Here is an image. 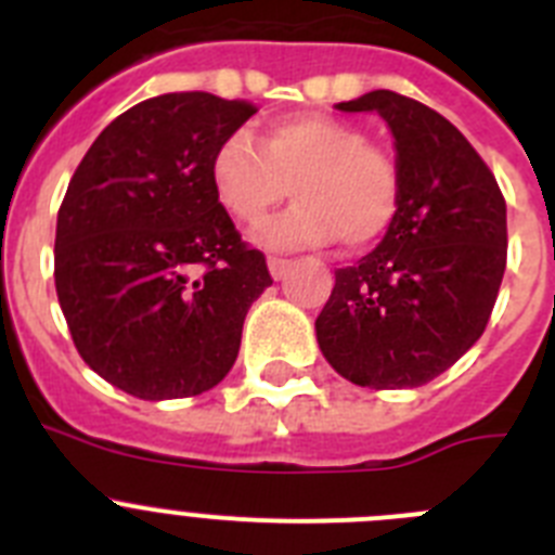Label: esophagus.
Instances as JSON below:
<instances>
[{"mask_svg":"<svg viewBox=\"0 0 555 555\" xmlns=\"http://www.w3.org/2000/svg\"><path fill=\"white\" fill-rule=\"evenodd\" d=\"M269 274H272L274 281H281L283 274L288 272V267H292V261L288 258H278V255H269Z\"/></svg>","mask_w":555,"mask_h":555,"instance_id":"1","label":"esophagus"}]
</instances>
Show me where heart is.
<instances>
[{
  "instance_id": "heart-1",
  "label": "heart",
  "mask_w": 555,
  "mask_h": 555,
  "mask_svg": "<svg viewBox=\"0 0 555 555\" xmlns=\"http://www.w3.org/2000/svg\"><path fill=\"white\" fill-rule=\"evenodd\" d=\"M210 185L235 222L258 224L288 194L297 203L255 230L274 249L317 247L341 238L361 249L384 238L403 199L395 155L370 144L358 125L322 113H297L263 127L255 144L230 132L210 155Z\"/></svg>"
}]
</instances>
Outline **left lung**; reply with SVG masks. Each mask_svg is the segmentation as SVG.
Wrapping results in <instances>:
<instances>
[{"label":"left lung","instance_id":"1","mask_svg":"<svg viewBox=\"0 0 555 555\" xmlns=\"http://www.w3.org/2000/svg\"><path fill=\"white\" fill-rule=\"evenodd\" d=\"M336 107L384 116L403 199L384 242L356 267L336 269L317 341L356 386L414 389L450 370L492 317L506 272V199L473 144L434 107L395 91Z\"/></svg>","mask_w":555,"mask_h":555}]
</instances>
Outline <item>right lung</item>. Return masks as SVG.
<instances>
[{
  "label": "right lung",
  "instance_id": "add662e5",
  "mask_svg": "<svg viewBox=\"0 0 555 555\" xmlns=\"http://www.w3.org/2000/svg\"><path fill=\"white\" fill-rule=\"evenodd\" d=\"M258 107L205 91L152 96L91 144L57 210L55 288L77 352L116 389L178 400L233 366L272 286L210 185V155Z\"/></svg>",
  "mask_w": 555,
  "mask_h": 555
}]
</instances>
